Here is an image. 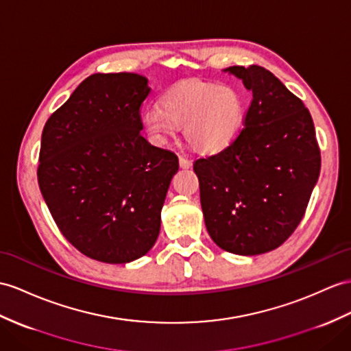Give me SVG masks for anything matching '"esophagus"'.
I'll use <instances>...</instances> for the list:
<instances>
[{
    "label": "esophagus",
    "mask_w": 351,
    "mask_h": 351,
    "mask_svg": "<svg viewBox=\"0 0 351 351\" xmlns=\"http://www.w3.org/2000/svg\"><path fill=\"white\" fill-rule=\"evenodd\" d=\"M178 164H180V168H183V169H189L192 167V162L183 156L178 158Z\"/></svg>",
    "instance_id": "obj_1"
}]
</instances>
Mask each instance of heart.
Listing matches in <instances>:
<instances>
[{
	"label": "heart",
	"instance_id": "1",
	"mask_svg": "<svg viewBox=\"0 0 351 351\" xmlns=\"http://www.w3.org/2000/svg\"><path fill=\"white\" fill-rule=\"evenodd\" d=\"M243 119V99L234 89L215 83H184L171 89L162 104L146 108L141 125L156 144H165L184 126L186 138L195 149L215 155L238 138Z\"/></svg>",
	"mask_w": 351,
	"mask_h": 351
}]
</instances>
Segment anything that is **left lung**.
Segmentation results:
<instances>
[{
    "label": "left lung",
    "mask_w": 351,
    "mask_h": 351,
    "mask_svg": "<svg viewBox=\"0 0 351 351\" xmlns=\"http://www.w3.org/2000/svg\"><path fill=\"white\" fill-rule=\"evenodd\" d=\"M252 93L244 130L198 159L201 207L220 249L254 256L277 249L302 220L320 174V150L304 102L259 65L229 66Z\"/></svg>",
    "instance_id": "1"
}]
</instances>
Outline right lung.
<instances>
[{
	"instance_id": "obj_1",
	"label": "right lung",
	"mask_w": 351,
	"mask_h": 351,
	"mask_svg": "<svg viewBox=\"0 0 351 351\" xmlns=\"http://www.w3.org/2000/svg\"><path fill=\"white\" fill-rule=\"evenodd\" d=\"M149 92L140 74H92L43 130V199L62 235L90 259L128 263L158 240L178 158L141 135Z\"/></svg>"
}]
</instances>
